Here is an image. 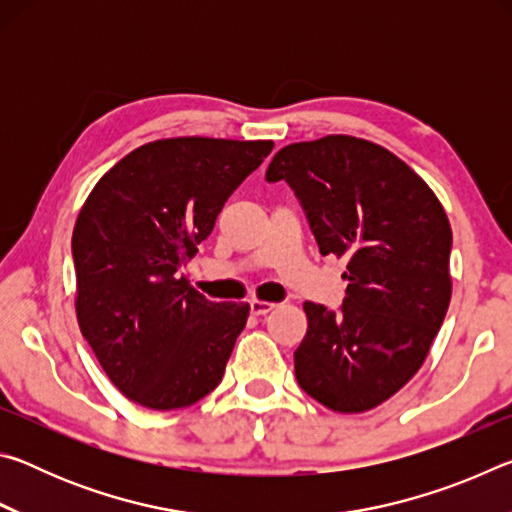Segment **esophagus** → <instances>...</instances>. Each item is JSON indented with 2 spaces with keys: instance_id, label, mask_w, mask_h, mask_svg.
<instances>
[{
  "instance_id": "34e87169",
  "label": "esophagus",
  "mask_w": 512,
  "mask_h": 512,
  "mask_svg": "<svg viewBox=\"0 0 512 512\" xmlns=\"http://www.w3.org/2000/svg\"><path fill=\"white\" fill-rule=\"evenodd\" d=\"M275 309V302H268V300H250V311H253L255 316H264L268 311Z\"/></svg>"
}]
</instances>
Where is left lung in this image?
I'll return each mask as SVG.
<instances>
[{
  "label": "left lung",
  "mask_w": 512,
  "mask_h": 512,
  "mask_svg": "<svg viewBox=\"0 0 512 512\" xmlns=\"http://www.w3.org/2000/svg\"><path fill=\"white\" fill-rule=\"evenodd\" d=\"M266 180H287L320 255L348 262L341 314L302 305L298 384L336 413L375 409L422 368L452 300L443 205L395 153L352 135L284 146Z\"/></svg>",
  "instance_id": "obj_1"
}]
</instances>
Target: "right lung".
I'll list each match as a JSON object with an SVG mask.
<instances>
[{
	"mask_svg": "<svg viewBox=\"0 0 512 512\" xmlns=\"http://www.w3.org/2000/svg\"><path fill=\"white\" fill-rule=\"evenodd\" d=\"M271 151V140H155L85 198L72 235L76 318L128 400L171 411L219 386L250 305L207 300L183 266Z\"/></svg>",
	"mask_w": 512,
	"mask_h": 512,
	"instance_id": "right-lung-1",
	"label": "right lung"
}]
</instances>
